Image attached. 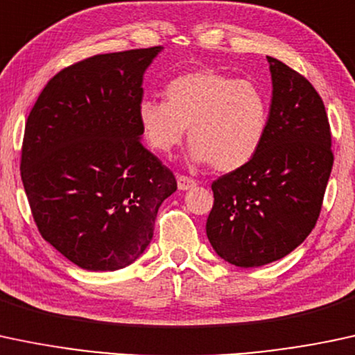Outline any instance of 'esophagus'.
I'll list each match as a JSON object with an SVG mask.
<instances>
[{"mask_svg": "<svg viewBox=\"0 0 355 355\" xmlns=\"http://www.w3.org/2000/svg\"><path fill=\"white\" fill-rule=\"evenodd\" d=\"M196 186V181L188 176H178V188L179 191H188Z\"/></svg>", "mask_w": 355, "mask_h": 355, "instance_id": "34e87169", "label": "esophagus"}]
</instances>
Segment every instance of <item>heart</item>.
<instances>
[{"label": "heart", "mask_w": 355, "mask_h": 355, "mask_svg": "<svg viewBox=\"0 0 355 355\" xmlns=\"http://www.w3.org/2000/svg\"><path fill=\"white\" fill-rule=\"evenodd\" d=\"M164 98H144L137 107L146 142L161 156H171L189 129L194 164L226 174L245 167L263 144L268 102L257 83L196 69L169 80Z\"/></svg>", "instance_id": "b5f03b06"}]
</instances>
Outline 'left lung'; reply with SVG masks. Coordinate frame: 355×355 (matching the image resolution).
Listing matches in <instances>:
<instances>
[{
  "mask_svg": "<svg viewBox=\"0 0 355 355\" xmlns=\"http://www.w3.org/2000/svg\"><path fill=\"white\" fill-rule=\"evenodd\" d=\"M272 73L268 129L257 156L211 184L206 234L218 257L252 268L280 260L310 234L320 214L334 154L324 102L280 60Z\"/></svg>",
  "mask_w": 355,
  "mask_h": 355,
  "instance_id": "left-lung-1",
  "label": "left lung"
}]
</instances>
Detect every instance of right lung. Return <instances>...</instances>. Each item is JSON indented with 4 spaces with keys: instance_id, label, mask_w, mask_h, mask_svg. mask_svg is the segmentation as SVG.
I'll list each match as a JSON object with an SVG mask.
<instances>
[{
    "instance_id": "add662e5",
    "label": "right lung",
    "mask_w": 355,
    "mask_h": 355,
    "mask_svg": "<svg viewBox=\"0 0 355 355\" xmlns=\"http://www.w3.org/2000/svg\"><path fill=\"white\" fill-rule=\"evenodd\" d=\"M162 46L58 71L28 115L21 181L40 233L71 263L114 272L149 246L174 174L142 146L137 107Z\"/></svg>"
}]
</instances>
